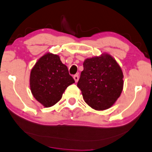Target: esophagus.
<instances>
[{"instance_id": "obj_1", "label": "esophagus", "mask_w": 152, "mask_h": 152, "mask_svg": "<svg viewBox=\"0 0 152 152\" xmlns=\"http://www.w3.org/2000/svg\"><path fill=\"white\" fill-rule=\"evenodd\" d=\"M73 78H74L75 83H77L78 80H79V76H78V75H74Z\"/></svg>"}]
</instances>
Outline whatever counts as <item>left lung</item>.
<instances>
[{"mask_svg":"<svg viewBox=\"0 0 152 152\" xmlns=\"http://www.w3.org/2000/svg\"><path fill=\"white\" fill-rule=\"evenodd\" d=\"M123 73L116 60L108 53L86 58L77 87L84 101L96 110L110 108L123 89Z\"/></svg>","mask_w":152,"mask_h":152,"instance_id":"8db88e82","label":"left lung"}]
</instances>
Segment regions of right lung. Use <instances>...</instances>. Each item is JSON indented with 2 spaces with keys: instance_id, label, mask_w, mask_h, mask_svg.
<instances>
[{
  "instance_id": "1",
  "label": "right lung",
  "mask_w": 152,
  "mask_h": 152,
  "mask_svg": "<svg viewBox=\"0 0 152 152\" xmlns=\"http://www.w3.org/2000/svg\"><path fill=\"white\" fill-rule=\"evenodd\" d=\"M74 83L67 66L62 64L56 54L45 53L31 69V92L45 107L56 104L61 99L66 88Z\"/></svg>"
}]
</instances>
